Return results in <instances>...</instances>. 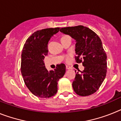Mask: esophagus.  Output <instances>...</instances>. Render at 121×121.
Masks as SVG:
<instances>
[{"label": "esophagus", "mask_w": 121, "mask_h": 121, "mask_svg": "<svg viewBox=\"0 0 121 121\" xmlns=\"http://www.w3.org/2000/svg\"><path fill=\"white\" fill-rule=\"evenodd\" d=\"M66 69H71V68H70L69 66H66Z\"/></svg>", "instance_id": "34e87169"}]
</instances>
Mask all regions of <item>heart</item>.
<instances>
[{"mask_svg":"<svg viewBox=\"0 0 121 121\" xmlns=\"http://www.w3.org/2000/svg\"><path fill=\"white\" fill-rule=\"evenodd\" d=\"M65 59H66V61H68L69 59H70V56H69V55H68V56H66V58H65Z\"/></svg>","mask_w":121,"mask_h":121,"instance_id":"1","label":"heart"}]
</instances>
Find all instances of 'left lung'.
Returning a JSON list of instances; mask_svg holds the SVG:
<instances>
[{"instance_id":"obj_1","label":"left lung","mask_w":121,"mask_h":121,"mask_svg":"<svg viewBox=\"0 0 121 121\" xmlns=\"http://www.w3.org/2000/svg\"><path fill=\"white\" fill-rule=\"evenodd\" d=\"M60 31L75 39V61L82 62L85 67L83 71L75 74L72 82L73 90L81 96L94 94L107 74V56L101 39L95 32L83 26L64 27Z\"/></svg>"}]
</instances>
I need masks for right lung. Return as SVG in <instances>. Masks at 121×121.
<instances>
[{"mask_svg": "<svg viewBox=\"0 0 121 121\" xmlns=\"http://www.w3.org/2000/svg\"><path fill=\"white\" fill-rule=\"evenodd\" d=\"M60 28H49L35 31L27 39L22 49L21 73L30 92L41 98H49L56 94L58 81L66 72L63 63L56 66L54 71H48L44 59L48 55V42Z\"/></svg>", "mask_w": 121, "mask_h": 121, "instance_id": "add662e5", "label": "right lung"}]
</instances>
